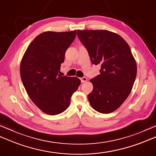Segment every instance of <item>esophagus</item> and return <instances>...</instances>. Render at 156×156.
<instances>
[{
    "label": "esophagus",
    "instance_id": "1",
    "mask_svg": "<svg viewBox=\"0 0 156 156\" xmlns=\"http://www.w3.org/2000/svg\"><path fill=\"white\" fill-rule=\"evenodd\" d=\"M80 80H81V82H84L87 80V77H82L80 78Z\"/></svg>",
    "mask_w": 156,
    "mask_h": 156
}]
</instances>
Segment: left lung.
Wrapping results in <instances>:
<instances>
[{"label":"left lung","instance_id":"obj_1","mask_svg":"<svg viewBox=\"0 0 156 156\" xmlns=\"http://www.w3.org/2000/svg\"><path fill=\"white\" fill-rule=\"evenodd\" d=\"M92 64L101 66V74L90 80L93 90L88 101L95 111L107 114L123 103L133 88L137 65L127 43L107 30L77 31Z\"/></svg>","mask_w":156,"mask_h":156}]
</instances>
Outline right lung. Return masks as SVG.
<instances>
[{"mask_svg": "<svg viewBox=\"0 0 156 156\" xmlns=\"http://www.w3.org/2000/svg\"><path fill=\"white\" fill-rule=\"evenodd\" d=\"M76 35V31L43 33L31 43L22 58L23 86L34 104L48 115L66 111L80 84L78 78L59 74L65 53Z\"/></svg>", "mask_w": 156, "mask_h": 156, "instance_id": "right-lung-1", "label": "right lung"}]
</instances>
